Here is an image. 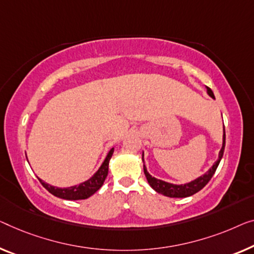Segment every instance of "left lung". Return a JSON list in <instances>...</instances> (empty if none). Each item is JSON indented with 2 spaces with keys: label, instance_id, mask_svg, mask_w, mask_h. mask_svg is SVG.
<instances>
[{
  "label": "left lung",
  "instance_id": "8db88e82",
  "mask_svg": "<svg viewBox=\"0 0 254 254\" xmlns=\"http://www.w3.org/2000/svg\"><path fill=\"white\" fill-rule=\"evenodd\" d=\"M206 92L211 98H213L214 99L213 92H212V90L210 88H207V86H206ZM225 145H226V133H225V127H224L222 147L220 151H219V158L217 160V162L212 165V168L206 173H204L203 176L198 177L197 179L190 181V183L185 184V185H175V184L166 183V181H163L161 179H156V178L151 177L149 175L145 164H143V172H145L147 181H148V184L150 185L154 190H156L157 192H160V194L164 196H168V197H188V196L194 195L205 186V185L211 180V178L213 177L215 170H217L219 163H220L222 155H224ZM142 162H143V154H142Z\"/></svg>",
  "mask_w": 254,
  "mask_h": 254
}]
</instances>
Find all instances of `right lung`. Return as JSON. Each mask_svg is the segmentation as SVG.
I'll use <instances>...</instances> for the list:
<instances>
[{"instance_id": "add662e5", "label": "right lung", "mask_w": 254, "mask_h": 254, "mask_svg": "<svg viewBox=\"0 0 254 254\" xmlns=\"http://www.w3.org/2000/svg\"><path fill=\"white\" fill-rule=\"evenodd\" d=\"M114 153V148H112L108 151L107 156H106L105 161L99 168V170L94 173V175L90 178L89 180L84 181V183L76 185V186H71L67 188H59L51 186L47 183H44L42 179H40V183L42 184V186L47 189L49 192H51L52 195L57 196L59 198L64 199H69V200H76V199H85L90 197L91 195H93L97 190H99V188L103 186L106 177L108 175V165L109 160H111Z\"/></svg>"}]
</instances>
